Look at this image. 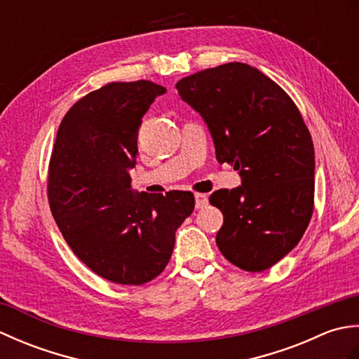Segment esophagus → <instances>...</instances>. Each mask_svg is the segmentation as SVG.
<instances>
[{"mask_svg": "<svg viewBox=\"0 0 359 359\" xmlns=\"http://www.w3.org/2000/svg\"><path fill=\"white\" fill-rule=\"evenodd\" d=\"M194 199H196V208L197 210H202L208 205V196L207 194H202V193H196L194 194Z\"/></svg>", "mask_w": 359, "mask_h": 359, "instance_id": "esophagus-1", "label": "esophagus"}]
</instances>
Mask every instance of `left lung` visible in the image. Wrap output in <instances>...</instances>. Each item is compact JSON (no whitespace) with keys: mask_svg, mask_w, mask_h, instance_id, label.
<instances>
[{"mask_svg":"<svg viewBox=\"0 0 359 359\" xmlns=\"http://www.w3.org/2000/svg\"><path fill=\"white\" fill-rule=\"evenodd\" d=\"M175 88L207 123L217 162L242 179L210 196L224 215L220 253L245 271L270 269L297 245L313 212L315 148L299 109L265 74L238 62Z\"/></svg>","mask_w":359,"mask_h":359,"instance_id":"1","label":"left lung"}]
</instances>
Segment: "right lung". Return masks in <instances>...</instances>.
I'll list each match as a JSON object with an SVG mask.
<instances>
[{
  "instance_id": "right-lung-1",
  "label": "right lung",
  "mask_w": 359,
  "mask_h": 359,
  "mask_svg": "<svg viewBox=\"0 0 359 359\" xmlns=\"http://www.w3.org/2000/svg\"><path fill=\"white\" fill-rule=\"evenodd\" d=\"M166 89L114 81L67 111L53 144L48 197L67 245L98 276L142 285L170 262L175 231L194 210L189 191L134 193L142 117Z\"/></svg>"
}]
</instances>
